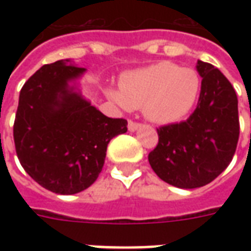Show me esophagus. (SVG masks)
<instances>
[{"label":"esophagus","mask_w":251,"mask_h":251,"mask_svg":"<svg viewBox=\"0 0 251 251\" xmlns=\"http://www.w3.org/2000/svg\"><path fill=\"white\" fill-rule=\"evenodd\" d=\"M138 127H140V124H138V122H134V121H129V124H127V129H129V130L136 131Z\"/></svg>","instance_id":"obj_1"}]
</instances>
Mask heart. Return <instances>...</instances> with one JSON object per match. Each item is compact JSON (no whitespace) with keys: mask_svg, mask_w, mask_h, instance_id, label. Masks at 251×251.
<instances>
[{"mask_svg":"<svg viewBox=\"0 0 251 251\" xmlns=\"http://www.w3.org/2000/svg\"><path fill=\"white\" fill-rule=\"evenodd\" d=\"M201 82L198 72L161 62L121 77L120 91L107 94L124 109L142 107L149 120L169 124L188 114L199 98Z\"/></svg>","mask_w":251,"mask_h":251,"instance_id":"1","label":"heart"}]
</instances>
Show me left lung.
<instances>
[{"mask_svg":"<svg viewBox=\"0 0 251 251\" xmlns=\"http://www.w3.org/2000/svg\"><path fill=\"white\" fill-rule=\"evenodd\" d=\"M201 76L198 106L188 120L157 129L148 160L154 174L177 188L208 184L231 163L239 138L235 90L218 68L198 60Z\"/></svg>","mask_w":251,"mask_h":251,"instance_id":"1","label":"left lung"}]
</instances>
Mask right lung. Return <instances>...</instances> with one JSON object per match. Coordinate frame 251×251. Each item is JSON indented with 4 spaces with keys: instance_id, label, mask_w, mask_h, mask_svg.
<instances>
[{
    "instance_id": "add662e5",
    "label": "right lung",
    "mask_w": 251,
    "mask_h": 251,
    "mask_svg": "<svg viewBox=\"0 0 251 251\" xmlns=\"http://www.w3.org/2000/svg\"><path fill=\"white\" fill-rule=\"evenodd\" d=\"M84 71L57 60L37 70L20 91L17 157L36 183L55 194L88 188L103 168L110 140L127 131V121L106 117L70 86Z\"/></svg>"
}]
</instances>
